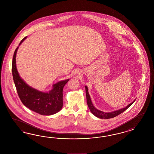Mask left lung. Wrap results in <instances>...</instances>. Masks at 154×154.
<instances>
[{
	"label": "left lung",
	"instance_id": "1",
	"mask_svg": "<svg viewBox=\"0 0 154 154\" xmlns=\"http://www.w3.org/2000/svg\"><path fill=\"white\" fill-rule=\"evenodd\" d=\"M85 89H86V99H87V103L88 106L89 107V109L90 110L91 112L95 116L97 117L99 119H108L113 118L117 116V115H120L121 113L124 112L126 109H127L128 108L132 105V104L135 102V99L132 103L128 104L126 107L124 108H122L121 109H119L118 110H116L114 111L110 112H104L102 111H100L98 109L94 106L93 104L91 101V99L90 98V96L89 95V91H88V86H85Z\"/></svg>",
	"mask_w": 154,
	"mask_h": 154
}]
</instances>
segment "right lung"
Masks as SVG:
<instances>
[{"label":"right lung","instance_id":"1","mask_svg":"<svg viewBox=\"0 0 154 154\" xmlns=\"http://www.w3.org/2000/svg\"><path fill=\"white\" fill-rule=\"evenodd\" d=\"M26 38H23L16 48L12 64L13 79L19 98L24 106L34 112L46 116L55 114L63 107V90L69 79L60 81L54 84L52 89L48 92H43L28 85L19 75L16 63L19 47Z\"/></svg>","mask_w":154,"mask_h":154}]
</instances>
